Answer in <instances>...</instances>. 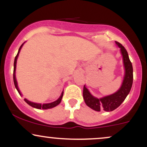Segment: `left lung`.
<instances>
[{"label":"left lung","instance_id":"8db88e82","mask_svg":"<svg viewBox=\"0 0 147 147\" xmlns=\"http://www.w3.org/2000/svg\"><path fill=\"white\" fill-rule=\"evenodd\" d=\"M115 43L121 48L123 61L125 68L124 79L119 90L113 95L98 99L93 97L85 86H84L83 97L85 103L88 106L96 111H100L103 109L109 112L116 109L124 102L132 87L133 79L132 63L129 59L128 52L124 47L119 42L115 41Z\"/></svg>","mask_w":147,"mask_h":147}]
</instances>
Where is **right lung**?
I'll list each match as a JSON object with an SVG mask.
<instances>
[{"mask_svg":"<svg viewBox=\"0 0 147 147\" xmlns=\"http://www.w3.org/2000/svg\"><path fill=\"white\" fill-rule=\"evenodd\" d=\"M23 43L21 45V47H20L19 50H18V52L17 55H16V56L15 57L14 63V73H13V79H14V86H15V87H16V90H18V93H19L21 95V92H20L19 89H18V86H17V82H16V76H15V70H16V60H17L18 54H19V52H20V50H21V49L22 48V46H23ZM63 92H62L61 95V96L59 97V98L57 99V100L55 101V102H52V103H49V104H36V103H34V102H30V101H28V99H24V100H25V102L27 103V104H28L30 106H32V107H34V108H36V109H51V108L55 107V106H56L58 105L59 104H60L61 101L62 97H63Z\"/></svg>","mask_w":147,"mask_h":147,"instance_id":"1","label":"right lung"}]
</instances>
